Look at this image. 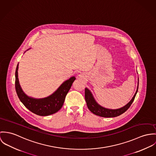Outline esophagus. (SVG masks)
Wrapping results in <instances>:
<instances>
[{"mask_svg":"<svg viewBox=\"0 0 156 156\" xmlns=\"http://www.w3.org/2000/svg\"><path fill=\"white\" fill-rule=\"evenodd\" d=\"M79 76H80V78H83V77L81 74H80V75H79Z\"/></svg>","mask_w":156,"mask_h":156,"instance_id":"1","label":"esophagus"}]
</instances>
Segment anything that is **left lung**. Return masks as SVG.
<instances>
[{
  "mask_svg": "<svg viewBox=\"0 0 156 156\" xmlns=\"http://www.w3.org/2000/svg\"><path fill=\"white\" fill-rule=\"evenodd\" d=\"M138 81V82L137 90L133 97L132 98V100L128 104L124 106L117 109H108L101 106L99 104L97 103L91 92L87 88H85V99L86 101L88 108L94 114L100 117H115L120 115L121 114L125 112L133 103L138 90L139 78Z\"/></svg>",
  "mask_w": 156,
  "mask_h": 156,
  "instance_id": "1",
  "label": "left lung"
}]
</instances>
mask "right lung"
<instances>
[{
	"instance_id": "1",
	"label": "right lung",
	"mask_w": 156,
	"mask_h": 156,
	"mask_svg": "<svg viewBox=\"0 0 156 156\" xmlns=\"http://www.w3.org/2000/svg\"><path fill=\"white\" fill-rule=\"evenodd\" d=\"M18 64L16 70V90L23 104L31 112L40 116H47L58 111L64 104L67 93L76 78L72 76L65 81L51 95L42 99H35L27 96L20 85L18 78Z\"/></svg>"
}]
</instances>
